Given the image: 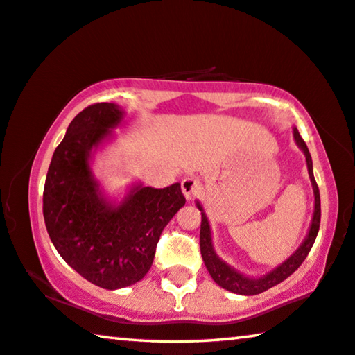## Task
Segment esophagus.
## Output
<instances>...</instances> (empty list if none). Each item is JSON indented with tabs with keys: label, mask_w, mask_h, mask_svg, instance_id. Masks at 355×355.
<instances>
[{
	"label": "esophagus",
	"mask_w": 355,
	"mask_h": 355,
	"mask_svg": "<svg viewBox=\"0 0 355 355\" xmlns=\"http://www.w3.org/2000/svg\"><path fill=\"white\" fill-rule=\"evenodd\" d=\"M182 191L184 194V198L187 199H193L194 196L199 194L200 191V183L198 182V180L193 178V177H187L182 182Z\"/></svg>",
	"instance_id": "34e87169"
}]
</instances>
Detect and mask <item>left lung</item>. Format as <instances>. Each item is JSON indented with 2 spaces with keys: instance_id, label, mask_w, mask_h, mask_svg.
Instances as JSON below:
<instances>
[{
  "instance_id": "8db88e82",
  "label": "left lung",
  "mask_w": 355,
  "mask_h": 355,
  "mask_svg": "<svg viewBox=\"0 0 355 355\" xmlns=\"http://www.w3.org/2000/svg\"><path fill=\"white\" fill-rule=\"evenodd\" d=\"M294 137H295L297 145H299V147L303 150V153H305V156H306L308 173H309V178H311L313 189H314V216H313L311 227H309V232L306 235L305 241H303L300 248L297 250L294 254L288 259V261H286L284 263H281V266L278 268H275L273 272H270L268 275H266V277H262L259 279H250V278L243 277V275L237 273L234 268H230L226 262H223L221 259L216 256V252H215V250H213V245H211L210 226H208L205 213L202 211V223H200V254H202V259H204L208 273L211 275V278L215 279V283L221 286V288H224V289L235 292V294H241V295L261 294V292L273 288V286L279 284L281 281H284L286 278L291 277V275L302 266V262L305 261L308 252L313 248L314 240H316V237H318L319 224H320V196H319L318 183L313 175L311 155H309L305 140L302 139L300 132L297 131V129H294ZM198 207H199V210H202V207L199 204H198Z\"/></svg>"
}]
</instances>
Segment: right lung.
I'll return each instance as SVG.
<instances>
[{"label":"right lung","mask_w":355,"mask_h":355,"mask_svg":"<svg viewBox=\"0 0 355 355\" xmlns=\"http://www.w3.org/2000/svg\"><path fill=\"white\" fill-rule=\"evenodd\" d=\"M123 120L115 104L83 109L56 147L44 187V221L60 256L89 283L120 289L151 267L161 232L184 205L180 183L137 187L112 207L101 198L88 167L89 150Z\"/></svg>","instance_id":"1"}]
</instances>
